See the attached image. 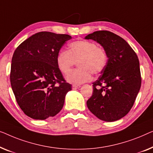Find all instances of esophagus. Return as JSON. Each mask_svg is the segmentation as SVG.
<instances>
[{
  "label": "esophagus",
  "mask_w": 153,
  "mask_h": 153,
  "mask_svg": "<svg viewBox=\"0 0 153 153\" xmlns=\"http://www.w3.org/2000/svg\"><path fill=\"white\" fill-rule=\"evenodd\" d=\"M72 88H73V89H79V88H80V86L74 85L72 86Z\"/></svg>",
  "instance_id": "obj_1"
}]
</instances>
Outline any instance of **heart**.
Masks as SVG:
<instances>
[{"instance_id": "heart-1", "label": "heart", "mask_w": 153, "mask_h": 153, "mask_svg": "<svg viewBox=\"0 0 153 153\" xmlns=\"http://www.w3.org/2000/svg\"><path fill=\"white\" fill-rule=\"evenodd\" d=\"M79 68L73 71L66 76L68 82L76 85L86 82L91 78V74H100L107 64V55L105 50L95 43L87 40H78L71 43L68 51H61L56 57L58 69L62 74H67L75 62Z\"/></svg>"}]
</instances>
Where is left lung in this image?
<instances>
[{"mask_svg": "<svg viewBox=\"0 0 153 153\" xmlns=\"http://www.w3.org/2000/svg\"><path fill=\"white\" fill-rule=\"evenodd\" d=\"M85 39L100 44L108 58L106 67L93 83L87 107L99 119L115 121L130 111L140 90L138 57L126 40L109 31L94 32Z\"/></svg>", "mask_w": 153, "mask_h": 153, "instance_id": "8db88e82", "label": "left lung"}]
</instances>
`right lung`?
<instances>
[{"mask_svg": "<svg viewBox=\"0 0 153 153\" xmlns=\"http://www.w3.org/2000/svg\"><path fill=\"white\" fill-rule=\"evenodd\" d=\"M71 39L68 34L40 32L15 50L10 82L17 103L27 117L45 120L54 117L63 107L71 85L64 80L56 57Z\"/></svg>", "mask_w": 153, "mask_h": 153, "instance_id": "obj_1", "label": "right lung"}]
</instances>
